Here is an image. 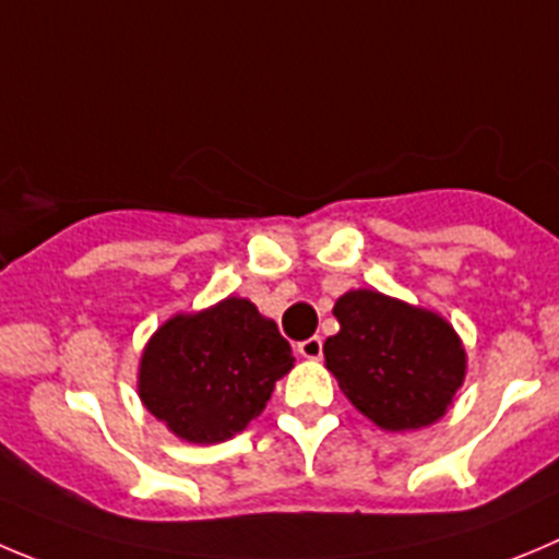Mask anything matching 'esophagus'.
Returning <instances> with one entry per match:
<instances>
[{
  "instance_id": "34e87169",
  "label": "esophagus",
  "mask_w": 559,
  "mask_h": 559,
  "mask_svg": "<svg viewBox=\"0 0 559 559\" xmlns=\"http://www.w3.org/2000/svg\"><path fill=\"white\" fill-rule=\"evenodd\" d=\"M297 356L306 358V361H317L322 356V338L320 336H311L306 342L297 344Z\"/></svg>"
}]
</instances>
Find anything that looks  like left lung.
Wrapping results in <instances>:
<instances>
[{
    "label": "left lung",
    "instance_id": "8db88e82",
    "mask_svg": "<svg viewBox=\"0 0 559 559\" xmlns=\"http://www.w3.org/2000/svg\"><path fill=\"white\" fill-rule=\"evenodd\" d=\"M336 336L325 367L358 414L389 432L436 425L466 380V347L432 309L378 289L344 292L333 306Z\"/></svg>",
    "mask_w": 559,
    "mask_h": 559
}]
</instances>
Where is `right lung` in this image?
I'll use <instances>...</instances> for the list:
<instances>
[{
  "label": "right lung",
  "instance_id": "right-lung-1",
  "mask_svg": "<svg viewBox=\"0 0 559 559\" xmlns=\"http://www.w3.org/2000/svg\"><path fill=\"white\" fill-rule=\"evenodd\" d=\"M295 367L292 347L248 297L228 295L174 314L145 342L138 397L190 444H221L262 414L275 383Z\"/></svg>",
  "mask_w": 559,
  "mask_h": 559
}]
</instances>
